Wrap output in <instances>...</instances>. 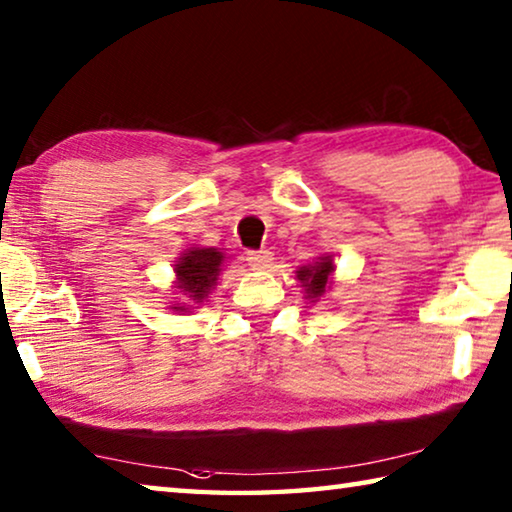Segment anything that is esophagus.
<instances>
[{
	"label": "esophagus",
	"mask_w": 512,
	"mask_h": 512,
	"mask_svg": "<svg viewBox=\"0 0 512 512\" xmlns=\"http://www.w3.org/2000/svg\"><path fill=\"white\" fill-rule=\"evenodd\" d=\"M246 262L255 268V271H264V268L271 266L273 255L268 250H248Z\"/></svg>",
	"instance_id": "obj_1"
}]
</instances>
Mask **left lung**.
Here are the masks:
<instances>
[{"instance_id":"obj_1","label":"left lung","mask_w":512,"mask_h":512,"mask_svg":"<svg viewBox=\"0 0 512 512\" xmlns=\"http://www.w3.org/2000/svg\"><path fill=\"white\" fill-rule=\"evenodd\" d=\"M332 271H334V264H332V259H329V257L320 259V262H316L314 266H309V268L307 266L300 268L298 280L307 287L309 298L323 296L325 284L329 280V275H332Z\"/></svg>"}]
</instances>
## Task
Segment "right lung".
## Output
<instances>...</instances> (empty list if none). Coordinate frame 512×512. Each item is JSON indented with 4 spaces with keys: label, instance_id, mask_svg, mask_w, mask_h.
<instances>
[{
    "label": "right lung",
    "instance_id": "1",
    "mask_svg": "<svg viewBox=\"0 0 512 512\" xmlns=\"http://www.w3.org/2000/svg\"><path fill=\"white\" fill-rule=\"evenodd\" d=\"M223 255L216 248H196L180 257L176 264L178 289L189 293V298L203 300L205 293L214 287L221 271Z\"/></svg>",
    "mask_w": 512,
    "mask_h": 512
}]
</instances>
